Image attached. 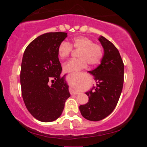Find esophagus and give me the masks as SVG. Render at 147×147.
I'll return each mask as SVG.
<instances>
[{
	"label": "esophagus",
	"mask_w": 147,
	"mask_h": 147,
	"mask_svg": "<svg viewBox=\"0 0 147 147\" xmlns=\"http://www.w3.org/2000/svg\"><path fill=\"white\" fill-rule=\"evenodd\" d=\"M70 93H71V94H78V92L77 91H76V90H74V89H70Z\"/></svg>",
	"instance_id": "34e87169"
}]
</instances>
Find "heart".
Segmentation results:
<instances>
[{"instance_id":"b5f03b06","label":"heart","mask_w":147,"mask_h":147,"mask_svg":"<svg viewBox=\"0 0 147 147\" xmlns=\"http://www.w3.org/2000/svg\"><path fill=\"white\" fill-rule=\"evenodd\" d=\"M73 46L77 51L78 59H73L63 65L65 71L73 73L80 71L87 66L96 65L100 63L103 56L102 47L98 44L93 43V41L87 37L80 36L74 38L70 44L68 42L62 41L58 48V54L59 58L64 59L68 57L73 51Z\"/></svg>"}]
</instances>
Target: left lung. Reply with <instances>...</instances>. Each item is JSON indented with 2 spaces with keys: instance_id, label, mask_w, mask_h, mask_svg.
Segmentation results:
<instances>
[{
  "instance_id": "1",
  "label": "left lung",
  "mask_w": 147,
  "mask_h": 147,
  "mask_svg": "<svg viewBox=\"0 0 147 147\" xmlns=\"http://www.w3.org/2000/svg\"><path fill=\"white\" fill-rule=\"evenodd\" d=\"M98 39L104 49V56L97 67L89 71L96 85L86 92L88 102L79 107L82 115L91 121H100L114 110L124 82V64L117 49L103 36Z\"/></svg>"
}]
</instances>
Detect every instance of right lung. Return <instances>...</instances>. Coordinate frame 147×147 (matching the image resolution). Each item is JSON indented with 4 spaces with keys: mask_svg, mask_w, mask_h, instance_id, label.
I'll return each mask as SVG.
<instances>
[{
    "mask_svg": "<svg viewBox=\"0 0 147 147\" xmlns=\"http://www.w3.org/2000/svg\"><path fill=\"white\" fill-rule=\"evenodd\" d=\"M67 37L65 32H49L38 36L24 51L20 82L27 109L38 121L49 123L61 115L71 96L62 68L58 48ZM52 84H50V82Z\"/></svg>",
    "mask_w": 147,
    "mask_h": 147,
    "instance_id": "add662e5",
    "label": "right lung"
}]
</instances>
